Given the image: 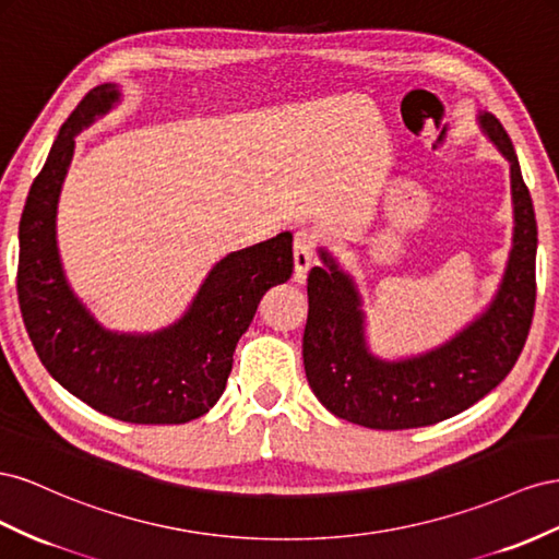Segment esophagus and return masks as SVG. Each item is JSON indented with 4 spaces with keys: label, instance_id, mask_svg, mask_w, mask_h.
I'll list each match as a JSON object with an SVG mask.
<instances>
[{
    "label": "esophagus",
    "instance_id": "34e87169",
    "mask_svg": "<svg viewBox=\"0 0 559 559\" xmlns=\"http://www.w3.org/2000/svg\"><path fill=\"white\" fill-rule=\"evenodd\" d=\"M316 248H318V236L313 229H299L295 234V274L297 278H305L309 266L316 260Z\"/></svg>",
    "mask_w": 559,
    "mask_h": 559
}]
</instances>
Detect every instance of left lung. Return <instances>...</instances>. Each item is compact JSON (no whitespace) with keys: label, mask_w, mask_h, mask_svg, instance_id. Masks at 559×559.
<instances>
[{"label":"left lung","mask_w":559,"mask_h":559,"mask_svg":"<svg viewBox=\"0 0 559 559\" xmlns=\"http://www.w3.org/2000/svg\"><path fill=\"white\" fill-rule=\"evenodd\" d=\"M480 121L510 162L513 182L515 236L499 295L475 323L430 354L403 362L377 360L365 348L354 283L321 252L328 269L309 271L301 354L311 391L334 417L379 430L444 421L497 389L522 354L536 305V215L501 121L493 115Z\"/></svg>","instance_id":"obj_1"}]
</instances>
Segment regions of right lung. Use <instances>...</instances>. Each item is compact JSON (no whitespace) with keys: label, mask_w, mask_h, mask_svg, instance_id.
<instances>
[{"label":"right lung","mask_w":559,"mask_h":559,"mask_svg":"<svg viewBox=\"0 0 559 559\" xmlns=\"http://www.w3.org/2000/svg\"><path fill=\"white\" fill-rule=\"evenodd\" d=\"M115 100L119 93L111 84L84 95L29 187L19 227V305L44 368L79 401L129 424H185L217 403L236 342L262 295L293 276V234L283 231L217 262L194 305L173 328L147 337L103 330L62 276L56 203L74 135Z\"/></svg>","instance_id":"1"}]
</instances>
